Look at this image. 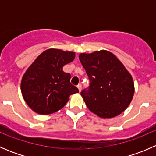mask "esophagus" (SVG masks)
<instances>
[{
  "mask_svg": "<svg viewBox=\"0 0 156 156\" xmlns=\"http://www.w3.org/2000/svg\"><path fill=\"white\" fill-rule=\"evenodd\" d=\"M77 87H78V90H79V92H81V84H78V86H77Z\"/></svg>",
  "mask_w": 156,
  "mask_h": 156,
  "instance_id": "1",
  "label": "esophagus"
}]
</instances>
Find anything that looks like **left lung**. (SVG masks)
Instances as JSON below:
<instances>
[{
    "mask_svg": "<svg viewBox=\"0 0 156 156\" xmlns=\"http://www.w3.org/2000/svg\"><path fill=\"white\" fill-rule=\"evenodd\" d=\"M79 59L90 79L88 90L81 93L90 111L102 119L123 112L134 94L133 78L123 63L105 50L81 53Z\"/></svg>",
    "mask_w": 156,
    "mask_h": 156,
    "instance_id": "1",
    "label": "left lung"
}]
</instances>
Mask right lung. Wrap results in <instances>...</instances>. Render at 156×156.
<instances>
[{"label":"right lung","mask_w":156,"mask_h":156,"mask_svg":"<svg viewBox=\"0 0 156 156\" xmlns=\"http://www.w3.org/2000/svg\"><path fill=\"white\" fill-rule=\"evenodd\" d=\"M75 57V52L48 49L27 69L20 89L25 102L34 112L53 114L66 104L72 94L79 92L70 83V74L62 70Z\"/></svg>","instance_id":"obj_1"}]
</instances>
